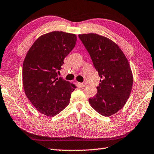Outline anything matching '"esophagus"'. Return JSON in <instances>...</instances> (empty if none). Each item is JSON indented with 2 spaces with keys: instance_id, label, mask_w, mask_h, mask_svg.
<instances>
[{
  "instance_id": "obj_1",
  "label": "esophagus",
  "mask_w": 154,
  "mask_h": 154,
  "mask_svg": "<svg viewBox=\"0 0 154 154\" xmlns=\"http://www.w3.org/2000/svg\"><path fill=\"white\" fill-rule=\"evenodd\" d=\"M79 85L81 86V87H85L86 85L85 83H80Z\"/></svg>"
}]
</instances>
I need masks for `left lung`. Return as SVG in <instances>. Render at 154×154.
Masks as SVG:
<instances>
[{
  "instance_id": "left-lung-1",
  "label": "left lung",
  "mask_w": 154,
  "mask_h": 154,
  "mask_svg": "<svg viewBox=\"0 0 154 154\" xmlns=\"http://www.w3.org/2000/svg\"><path fill=\"white\" fill-rule=\"evenodd\" d=\"M79 38L101 77L97 94L89 103L99 114L109 117L121 109L130 95V66L118 45L108 38L93 33L79 35Z\"/></svg>"
}]
</instances>
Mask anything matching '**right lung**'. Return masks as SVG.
<instances>
[{
    "instance_id": "1",
    "label": "right lung",
    "mask_w": 154,
    "mask_h": 154,
    "mask_svg": "<svg viewBox=\"0 0 154 154\" xmlns=\"http://www.w3.org/2000/svg\"><path fill=\"white\" fill-rule=\"evenodd\" d=\"M76 41V35L71 33H47L36 40L24 60L25 94L37 110L46 116L54 117L64 109L75 90L74 85L58 74Z\"/></svg>"
}]
</instances>
